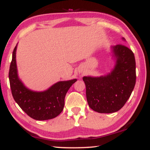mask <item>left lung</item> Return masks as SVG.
Returning <instances> with one entry per match:
<instances>
[{"label": "left lung", "instance_id": "1", "mask_svg": "<svg viewBox=\"0 0 150 150\" xmlns=\"http://www.w3.org/2000/svg\"><path fill=\"white\" fill-rule=\"evenodd\" d=\"M111 49L115 65L111 73L104 76L83 77L89 107L101 113L119 111L129 98L136 84L134 52L122 44Z\"/></svg>", "mask_w": 150, "mask_h": 150}]
</instances>
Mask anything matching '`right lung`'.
Returning <instances> with one entry per match:
<instances>
[{
	"mask_svg": "<svg viewBox=\"0 0 150 150\" xmlns=\"http://www.w3.org/2000/svg\"><path fill=\"white\" fill-rule=\"evenodd\" d=\"M16 48L17 45L13 50L9 71V84L15 102L23 111L35 120L54 118L63 111L66 93L77 79L58 81L42 92L30 90L18 78L16 61Z\"/></svg>",
	"mask_w": 150,
	"mask_h": 150,
	"instance_id": "1",
	"label": "right lung"
}]
</instances>
